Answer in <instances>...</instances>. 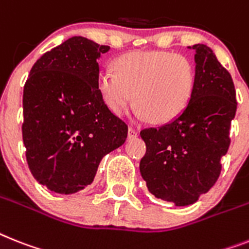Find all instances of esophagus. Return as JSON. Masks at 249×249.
Returning a JSON list of instances; mask_svg holds the SVG:
<instances>
[{
	"instance_id": "1",
	"label": "esophagus",
	"mask_w": 249,
	"mask_h": 249,
	"mask_svg": "<svg viewBox=\"0 0 249 249\" xmlns=\"http://www.w3.org/2000/svg\"><path fill=\"white\" fill-rule=\"evenodd\" d=\"M139 132H137L136 129L132 128V127H129L128 128V139H136Z\"/></svg>"
}]
</instances>
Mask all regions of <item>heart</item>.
I'll return each instance as SVG.
<instances>
[{"label": "heart", "mask_w": 249, "mask_h": 249, "mask_svg": "<svg viewBox=\"0 0 249 249\" xmlns=\"http://www.w3.org/2000/svg\"><path fill=\"white\" fill-rule=\"evenodd\" d=\"M196 84L190 58L166 51L133 52L117 59L116 70L99 73L98 90L114 114H123L132 100L137 114L151 122L174 120L188 106Z\"/></svg>", "instance_id": "obj_1"}]
</instances>
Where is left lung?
<instances>
[{
  "label": "left lung",
  "mask_w": 249,
  "mask_h": 249,
  "mask_svg": "<svg viewBox=\"0 0 249 249\" xmlns=\"http://www.w3.org/2000/svg\"><path fill=\"white\" fill-rule=\"evenodd\" d=\"M196 84L188 106L172 122L143 128L140 172L157 198L187 206L206 194L231 145L237 100L233 80L205 44H195Z\"/></svg>",
  "instance_id": "1"
}]
</instances>
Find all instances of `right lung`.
I'll use <instances>...</instances> for the list:
<instances>
[{
    "instance_id": "add662e5",
    "label": "right lung",
    "mask_w": 249,
    "mask_h": 249,
    "mask_svg": "<svg viewBox=\"0 0 249 249\" xmlns=\"http://www.w3.org/2000/svg\"><path fill=\"white\" fill-rule=\"evenodd\" d=\"M109 49L72 36L44 53L24 85L26 161L53 192L70 195L91 183L103 157L127 139L128 127L98 90V58Z\"/></svg>"
}]
</instances>
